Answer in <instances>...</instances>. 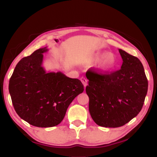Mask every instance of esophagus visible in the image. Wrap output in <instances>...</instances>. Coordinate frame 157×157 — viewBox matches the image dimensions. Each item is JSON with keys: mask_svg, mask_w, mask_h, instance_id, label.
Instances as JSON below:
<instances>
[{"mask_svg": "<svg viewBox=\"0 0 157 157\" xmlns=\"http://www.w3.org/2000/svg\"><path fill=\"white\" fill-rule=\"evenodd\" d=\"M80 79H81V81L82 82V84H84V87H86V86H87V84H88V79H86V78H84V77H82V78H81Z\"/></svg>", "mask_w": 157, "mask_h": 157, "instance_id": "obj_1", "label": "esophagus"}]
</instances>
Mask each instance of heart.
<instances>
[{
	"mask_svg": "<svg viewBox=\"0 0 157 157\" xmlns=\"http://www.w3.org/2000/svg\"><path fill=\"white\" fill-rule=\"evenodd\" d=\"M91 61L100 62L98 68L102 71H109L115 68L117 65V59L115 56L109 52H97L93 55L91 57Z\"/></svg>",
	"mask_w": 157,
	"mask_h": 157,
	"instance_id": "1",
	"label": "heart"
}]
</instances>
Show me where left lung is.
<instances>
[{"instance_id":"left-lung-1","label":"left lung","mask_w":157,"mask_h":157,"mask_svg":"<svg viewBox=\"0 0 157 157\" xmlns=\"http://www.w3.org/2000/svg\"><path fill=\"white\" fill-rule=\"evenodd\" d=\"M119 52L123 59L119 70L106 74L88 70L86 73L90 113L96 124L105 128L123 126L137 116L148 91L141 61L121 49Z\"/></svg>"}]
</instances>
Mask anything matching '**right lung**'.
Returning <instances> with one entry per match:
<instances>
[{"mask_svg":"<svg viewBox=\"0 0 157 157\" xmlns=\"http://www.w3.org/2000/svg\"><path fill=\"white\" fill-rule=\"evenodd\" d=\"M46 47L36 50L17 64L10 78L9 90L16 113L24 121L39 128L61 123L77 96L84 92L78 79L61 71L46 72L42 67Z\"/></svg>","mask_w":157,"mask_h":157,"instance_id":"obj_1","label":"right lung"}]
</instances>
